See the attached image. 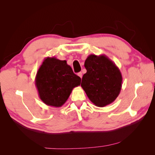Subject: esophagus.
<instances>
[{
    "label": "esophagus",
    "instance_id": "1",
    "mask_svg": "<svg viewBox=\"0 0 155 155\" xmlns=\"http://www.w3.org/2000/svg\"><path fill=\"white\" fill-rule=\"evenodd\" d=\"M78 76L79 77H80L81 78H82V73H81V72L78 73Z\"/></svg>",
    "mask_w": 155,
    "mask_h": 155
}]
</instances>
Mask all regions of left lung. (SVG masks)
<instances>
[{"instance_id":"1","label":"left lung","mask_w":155,"mask_h":155,"mask_svg":"<svg viewBox=\"0 0 155 155\" xmlns=\"http://www.w3.org/2000/svg\"><path fill=\"white\" fill-rule=\"evenodd\" d=\"M84 65L87 73L81 86L88 99L100 107L112 104L121 89L122 76L118 67L105 55H89Z\"/></svg>"}]
</instances>
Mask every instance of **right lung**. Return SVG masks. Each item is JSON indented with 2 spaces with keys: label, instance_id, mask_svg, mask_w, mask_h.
<instances>
[{
  "label": "right lung",
  "instance_id": "1",
  "mask_svg": "<svg viewBox=\"0 0 155 155\" xmlns=\"http://www.w3.org/2000/svg\"><path fill=\"white\" fill-rule=\"evenodd\" d=\"M81 81L67 61L47 57L38 69L35 84L39 98L45 104L61 107L68 100L73 88L80 85Z\"/></svg>",
  "mask_w": 155,
  "mask_h": 155
}]
</instances>
